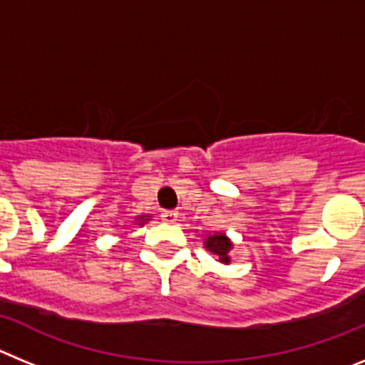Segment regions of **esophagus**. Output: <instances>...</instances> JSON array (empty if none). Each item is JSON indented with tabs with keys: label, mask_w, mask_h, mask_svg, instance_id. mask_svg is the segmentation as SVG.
<instances>
[{
	"label": "esophagus",
	"mask_w": 365,
	"mask_h": 365,
	"mask_svg": "<svg viewBox=\"0 0 365 365\" xmlns=\"http://www.w3.org/2000/svg\"><path fill=\"white\" fill-rule=\"evenodd\" d=\"M177 217H179V214H177L175 210H166L160 214V219H163L164 222H175Z\"/></svg>",
	"instance_id": "obj_1"
}]
</instances>
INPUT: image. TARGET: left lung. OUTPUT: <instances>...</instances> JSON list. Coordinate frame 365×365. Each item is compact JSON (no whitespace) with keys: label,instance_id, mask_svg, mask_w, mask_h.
Returning a JSON list of instances; mask_svg holds the SVG:
<instances>
[{"label":"left lung","instance_id":"8db88e82","mask_svg":"<svg viewBox=\"0 0 365 365\" xmlns=\"http://www.w3.org/2000/svg\"><path fill=\"white\" fill-rule=\"evenodd\" d=\"M205 247L210 250L212 254L217 256V259L225 265L230 263V250H232V241L228 240L227 235L222 232H215V234L208 235L205 240Z\"/></svg>","mask_w":365,"mask_h":365}]
</instances>
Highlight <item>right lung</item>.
<instances>
[{"label": "right lung", "mask_w": 365, "mask_h": 365, "mask_svg": "<svg viewBox=\"0 0 365 365\" xmlns=\"http://www.w3.org/2000/svg\"><path fill=\"white\" fill-rule=\"evenodd\" d=\"M137 219H138V221H140V222H138V225H144V222H146L148 219H150V215H143V217H137Z\"/></svg>", "instance_id": "add662e5"}]
</instances>
